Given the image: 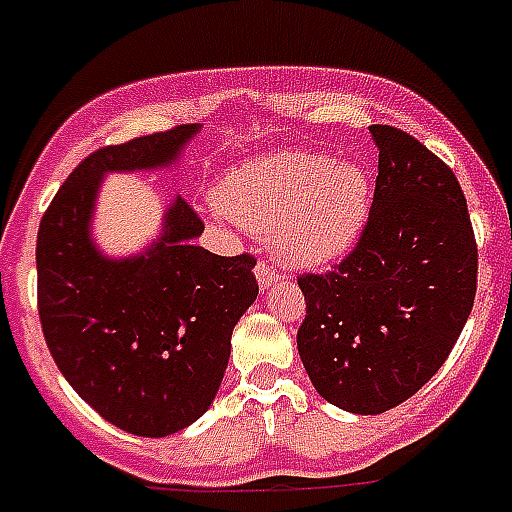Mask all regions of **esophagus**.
<instances>
[{
	"mask_svg": "<svg viewBox=\"0 0 512 512\" xmlns=\"http://www.w3.org/2000/svg\"><path fill=\"white\" fill-rule=\"evenodd\" d=\"M255 279H257V284H260V289L265 292V289H271L273 284H279L281 276L276 268H271V265L265 263V260H260V263L255 265Z\"/></svg>",
	"mask_w": 512,
	"mask_h": 512,
	"instance_id": "34e87169",
	"label": "esophagus"
}]
</instances>
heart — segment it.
Segmentation results:
<instances>
[{
    "instance_id": "heart-1",
    "label": "heart",
    "mask_w": 512,
    "mask_h": 512,
    "mask_svg": "<svg viewBox=\"0 0 512 512\" xmlns=\"http://www.w3.org/2000/svg\"><path fill=\"white\" fill-rule=\"evenodd\" d=\"M220 215L255 233L287 265L340 260L361 236L372 207V177L358 162L313 151H273L233 167L217 188Z\"/></svg>"
}]
</instances>
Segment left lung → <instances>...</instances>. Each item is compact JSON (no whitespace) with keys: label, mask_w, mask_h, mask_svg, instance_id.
Returning <instances> with one entry per match:
<instances>
[{"label":"left lung","mask_w":512,"mask_h":512,"mask_svg":"<svg viewBox=\"0 0 512 512\" xmlns=\"http://www.w3.org/2000/svg\"><path fill=\"white\" fill-rule=\"evenodd\" d=\"M380 172L369 220L337 271L297 279V350L313 388L350 414H382L441 369L476 297L478 249L454 172L412 135L369 127Z\"/></svg>","instance_id":"8db88e82"}]
</instances>
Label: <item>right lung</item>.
I'll list each match as a JSON object with an SVG mask.
<instances>
[{"label": "right lung", "mask_w": 512, "mask_h": 512, "mask_svg": "<svg viewBox=\"0 0 512 512\" xmlns=\"http://www.w3.org/2000/svg\"><path fill=\"white\" fill-rule=\"evenodd\" d=\"M199 130L185 124L87 156L55 193L36 236L47 348L68 385L132 436H172L207 412L233 327L257 300L255 257L196 247L204 225L180 196L140 252L108 255L92 231L108 175L172 170Z\"/></svg>", "instance_id": "add662e5"}]
</instances>
